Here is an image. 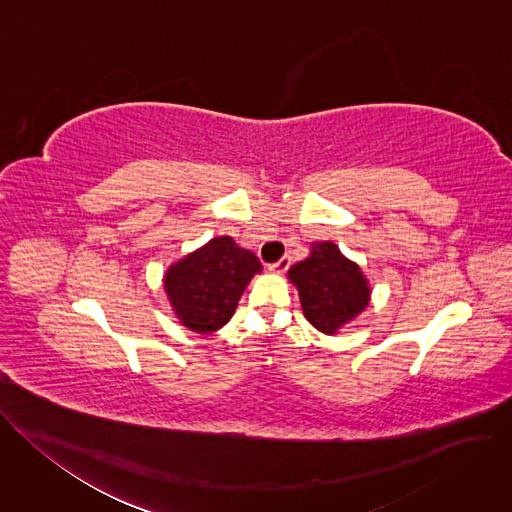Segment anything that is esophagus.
<instances>
[{
  "label": "esophagus",
  "instance_id": "esophagus-1",
  "mask_svg": "<svg viewBox=\"0 0 512 512\" xmlns=\"http://www.w3.org/2000/svg\"><path fill=\"white\" fill-rule=\"evenodd\" d=\"M289 265H291V257H289V255H283L279 261L271 263L269 269H271L273 273H285V271L289 269Z\"/></svg>",
  "mask_w": 512,
  "mask_h": 512
}]
</instances>
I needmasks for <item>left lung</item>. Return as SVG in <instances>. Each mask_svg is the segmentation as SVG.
<instances>
[{"label":"left lung","instance_id":"1","mask_svg":"<svg viewBox=\"0 0 512 512\" xmlns=\"http://www.w3.org/2000/svg\"><path fill=\"white\" fill-rule=\"evenodd\" d=\"M289 279L300 291L308 322L326 334H334L369 304L367 279L358 265L328 241L314 245L308 259L291 267Z\"/></svg>","mask_w":512,"mask_h":512}]
</instances>
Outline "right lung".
<instances>
[{
    "label": "right lung",
    "mask_w": 512,
    "mask_h": 512,
    "mask_svg": "<svg viewBox=\"0 0 512 512\" xmlns=\"http://www.w3.org/2000/svg\"><path fill=\"white\" fill-rule=\"evenodd\" d=\"M261 269L255 253L231 237H216L168 271L166 291L184 326L214 332L231 320L243 289Z\"/></svg>",
    "instance_id": "add662e5"
}]
</instances>
